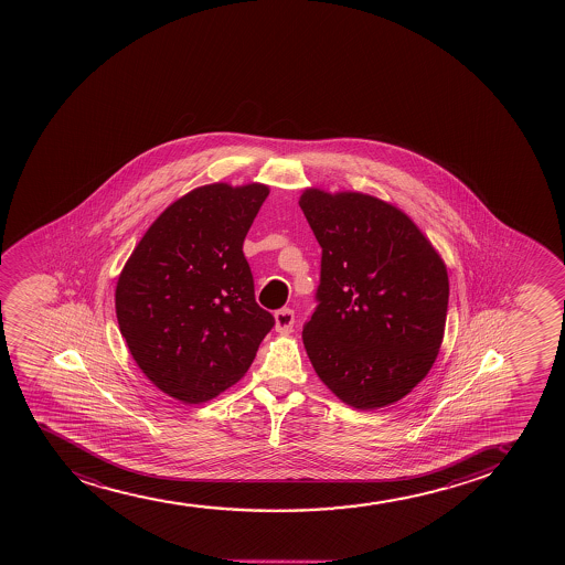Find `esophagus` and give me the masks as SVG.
I'll return each mask as SVG.
<instances>
[{
    "instance_id": "34e87169",
    "label": "esophagus",
    "mask_w": 565,
    "mask_h": 565,
    "mask_svg": "<svg viewBox=\"0 0 565 565\" xmlns=\"http://www.w3.org/2000/svg\"><path fill=\"white\" fill-rule=\"evenodd\" d=\"M294 322H296V318H294L292 309H286L285 307V309L275 312V330L279 333H290Z\"/></svg>"
}]
</instances>
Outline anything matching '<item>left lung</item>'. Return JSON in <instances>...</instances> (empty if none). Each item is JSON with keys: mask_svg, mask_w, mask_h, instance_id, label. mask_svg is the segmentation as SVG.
I'll return each mask as SVG.
<instances>
[{"mask_svg": "<svg viewBox=\"0 0 565 565\" xmlns=\"http://www.w3.org/2000/svg\"><path fill=\"white\" fill-rule=\"evenodd\" d=\"M299 207L322 247L318 307L303 326L312 367L354 409L399 402L441 349L445 262L402 209L375 195L306 189Z\"/></svg>", "mask_w": 565, "mask_h": 565, "instance_id": "left-lung-1", "label": "left lung"}]
</instances>
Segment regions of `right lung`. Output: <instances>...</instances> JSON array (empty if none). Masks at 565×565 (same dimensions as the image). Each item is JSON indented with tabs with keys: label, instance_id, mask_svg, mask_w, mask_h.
Here are the masks:
<instances>
[{
	"label": "right lung",
	"instance_id": "right-lung-1",
	"mask_svg": "<svg viewBox=\"0 0 565 565\" xmlns=\"http://www.w3.org/2000/svg\"><path fill=\"white\" fill-rule=\"evenodd\" d=\"M269 186L213 182L171 203L118 275V328L163 394L205 403L247 373L275 318L254 299L243 241Z\"/></svg>",
	"mask_w": 565,
	"mask_h": 565
}]
</instances>
